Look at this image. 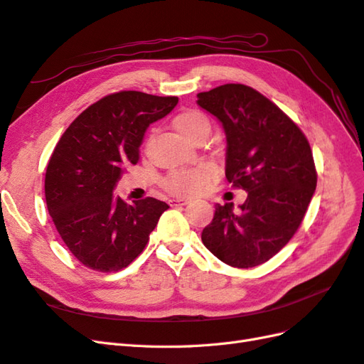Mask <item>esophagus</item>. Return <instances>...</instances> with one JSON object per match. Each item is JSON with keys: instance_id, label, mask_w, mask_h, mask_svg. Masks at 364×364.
I'll list each match as a JSON object with an SVG mask.
<instances>
[{"instance_id": "esophagus-1", "label": "esophagus", "mask_w": 364, "mask_h": 364, "mask_svg": "<svg viewBox=\"0 0 364 364\" xmlns=\"http://www.w3.org/2000/svg\"><path fill=\"white\" fill-rule=\"evenodd\" d=\"M171 205H186L189 204V199H184V198H173L171 199Z\"/></svg>"}]
</instances>
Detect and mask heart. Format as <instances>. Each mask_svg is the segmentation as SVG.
Listing matches in <instances>:
<instances>
[{
  "label": "heart",
  "instance_id": "heart-1",
  "mask_svg": "<svg viewBox=\"0 0 364 364\" xmlns=\"http://www.w3.org/2000/svg\"><path fill=\"white\" fill-rule=\"evenodd\" d=\"M173 127L187 140H193L198 134L208 132V121L201 112L187 110L173 119ZM215 178V169L208 163H199L193 168L172 171L163 180L165 189L178 196H195L203 193Z\"/></svg>",
  "mask_w": 364,
  "mask_h": 364
}]
</instances>
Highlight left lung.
I'll return each mask as SVG.
<instances>
[{
  "label": "left lung",
  "instance_id": "8db88e82",
  "mask_svg": "<svg viewBox=\"0 0 364 364\" xmlns=\"http://www.w3.org/2000/svg\"><path fill=\"white\" fill-rule=\"evenodd\" d=\"M198 105L224 125L225 177L248 192L239 210L216 204L203 243L232 267L259 266L284 248L306 216L318 183L310 144L277 104L250 86L201 92Z\"/></svg>",
  "mask_w": 364,
  "mask_h": 364
}]
</instances>
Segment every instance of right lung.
I'll return each mask as SVG.
<instances>
[{
	"mask_svg": "<svg viewBox=\"0 0 364 364\" xmlns=\"http://www.w3.org/2000/svg\"><path fill=\"white\" fill-rule=\"evenodd\" d=\"M177 97L121 90L93 102L58 139L45 173V199L62 240L75 259L98 272H118L145 250L169 205L156 198L125 203L113 196L149 124Z\"/></svg>",
	"mask_w": 364,
	"mask_h": 364,
	"instance_id": "obj_1",
	"label": "right lung"
}]
</instances>
